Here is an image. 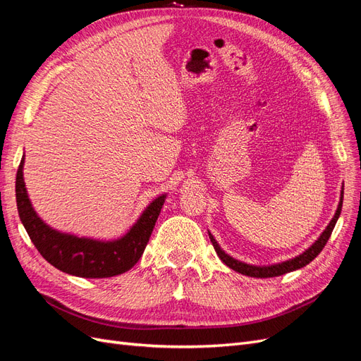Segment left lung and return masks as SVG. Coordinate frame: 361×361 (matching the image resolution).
I'll list each match as a JSON object with an SVG mask.
<instances>
[{
    "mask_svg": "<svg viewBox=\"0 0 361 361\" xmlns=\"http://www.w3.org/2000/svg\"><path fill=\"white\" fill-rule=\"evenodd\" d=\"M341 202H338V206H337V211L333 216V220L330 221V224L325 227V231L322 232V235L318 238V241H314L307 250L304 251V253H301L300 256H295L293 259H289L286 262H281V264H276V265H269V267H256V265H248V264H244V262L238 260V259H233L232 256H228L226 251L218 245V243L215 241V238L209 233V239L211 243L216 251L218 257H220L224 264L232 268L233 271L236 272H241V274L244 276H248V277H257V279H268V277H277V276H283L286 274V272H290V271H295V269H300L302 267H305L307 264H310V262L318 256L322 248L325 247L326 241H329V238L331 236V232L333 228L338 220V215H341V211H342V203H343V188H342V192H341Z\"/></svg>",
    "mask_w": 361,
    "mask_h": 361,
    "instance_id": "obj_1",
    "label": "left lung"
}]
</instances>
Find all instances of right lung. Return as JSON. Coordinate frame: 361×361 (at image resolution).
<instances>
[{
  "mask_svg": "<svg viewBox=\"0 0 361 361\" xmlns=\"http://www.w3.org/2000/svg\"><path fill=\"white\" fill-rule=\"evenodd\" d=\"M24 158L16 173V204L31 243L52 267L84 279H105L123 274L137 262L149 243L166 194L152 202L129 232L114 241H96L61 233L43 223L32 209L24 182Z\"/></svg>",
  "mask_w": 361,
  "mask_h": 361,
  "instance_id": "obj_1",
  "label": "right lung"
}]
</instances>
